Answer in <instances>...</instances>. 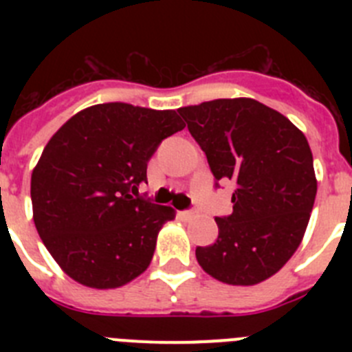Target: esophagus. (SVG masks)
<instances>
[{
  "instance_id": "1",
  "label": "esophagus",
  "mask_w": 352,
  "mask_h": 352,
  "mask_svg": "<svg viewBox=\"0 0 352 352\" xmlns=\"http://www.w3.org/2000/svg\"><path fill=\"white\" fill-rule=\"evenodd\" d=\"M182 217H183V219H185V220H190V219H194V217H195V211H182Z\"/></svg>"
}]
</instances>
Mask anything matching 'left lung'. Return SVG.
Wrapping results in <instances>:
<instances>
[{"label":"left lung","mask_w":352,"mask_h":352,"mask_svg":"<svg viewBox=\"0 0 352 352\" xmlns=\"http://www.w3.org/2000/svg\"><path fill=\"white\" fill-rule=\"evenodd\" d=\"M178 113L214 179L236 186L232 213L214 219L219 238L195 248L197 263L223 284H259L291 259L309 226L317 194L309 141L254 98H219Z\"/></svg>","instance_id":"8db88e82"}]
</instances>
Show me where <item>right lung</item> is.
<instances>
[{"mask_svg": "<svg viewBox=\"0 0 352 352\" xmlns=\"http://www.w3.org/2000/svg\"><path fill=\"white\" fill-rule=\"evenodd\" d=\"M183 129L176 111L111 102L82 109L52 135L31 174V204L70 278L116 289L146 272L176 211L141 197L139 185L158 144Z\"/></svg>", "mask_w": 352, "mask_h": 352, "instance_id": "add662e5", "label": "right lung"}]
</instances>
